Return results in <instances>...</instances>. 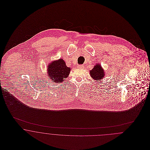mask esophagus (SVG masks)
Segmentation results:
<instances>
[{
	"label": "esophagus",
	"mask_w": 150,
	"mask_h": 150,
	"mask_svg": "<svg viewBox=\"0 0 150 150\" xmlns=\"http://www.w3.org/2000/svg\"><path fill=\"white\" fill-rule=\"evenodd\" d=\"M84 66L83 65H78V69H84Z\"/></svg>",
	"instance_id": "1"
}]
</instances>
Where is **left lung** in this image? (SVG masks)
Returning <instances> with one entry per match:
<instances>
[{
	"label": "left lung",
	"mask_w": 150,
	"mask_h": 150,
	"mask_svg": "<svg viewBox=\"0 0 150 150\" xmlns=\"http://www.w3.org/2000/svg\"><path fill=\"white\" fill-rule=\"evenodd\" d=\"M90 75L94 80H100L105 76V71L100 64H97L94 66L93 69L90 70Z\"/></svg>",
	"instance_id": "obj_1"
}]
</instances>
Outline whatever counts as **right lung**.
Wrapping results in <instances>:
<instances>
[{"mask_svg":"<svg viewBox=\"0 0 150 150\" xmlns=\"http://www.w3.org/2000/svg\"><path fill=\"white\" fill-rule=\"evenodd\" d=\"M47 69L48 78L56 83L62 82L71 71L70 68L66 66L64 60L61 58L52 62L48 64Z\"/></svg>","mask_w":150,"mask_h":150,"instance_id":"right-lung-1","label":"right lung"}]
</instances>
